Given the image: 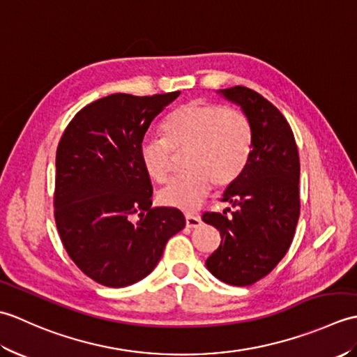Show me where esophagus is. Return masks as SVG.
Returning <instances> with one entry per match:
<instances>
[{"label":"esophagus","mask_w":357,"mask_h":357,"mask_svg":"<svg viewBox=\"0 0 357 357\" xmlns=\"http://www.w3.org/2000/svg\"><path fill=\"white\" fill-rule=\"evenodd\" d=\"M185 224H187L188 229H196V227L201 225V218L196 216V215L187 213L185 215Z\"/></svg>","instance_id":"obj_1"}]
</instances>
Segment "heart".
Returning <instances> with one entry per match:
<instances>
[{"label":"heart","instance_id":"b5f03b06","mask_svg":"<svg viewBox=\"0 0 357 357\" xmlns=\"http://www.w3.org/2000/svg\"><path fill=\"white\" fill-rule=\"evenodd\" d=\"M161 138L139 144L144 172L158 184L169 181L172 151L183 153V174L159 193L164 206L192 211L207 198L211 183L225 187L242 173L253 147L252 123L244 112L206 101L178 105L161 124Z\"/></svg>","mask_w":357,"mask_h":357}]
</instances>
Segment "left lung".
Masks as SVG:
<instances>
[{"mask_svg":"<svg viewBox=\"0 0 357 357\" xmlns=\"http://www.w3.org/2000/svg\"><path fill=\"white\" fill-rule=\"evenodd\" d=\"M221 93L252 123L253 147L245 169L224 192L231 216L202 215L222 238L206 265L222 282L247 287L267 276L291 245L301 211L299 153L290 124L262 95L244 86Z\"/></svg>","mask_w":357,"mask_h":357,"instance_id":"left-lung-1","label":"left lung"}]
</instances>
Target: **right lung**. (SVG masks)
Returning a JSON list of instances; mask_svg holds the SVG:
<instances>
[{"label":"right lung","mask_w":357,"mask_h":357,"mask_svg":"<svg viewBox=\"0 0 357 357\" xmlns=\"http://www.w3.org/2000/svg\"><path fill=\"white\" fill-rule=\"evenodd\" d=\"M178 96H104L73 116L58 144L53 207L59 238L77 267L104 287L150 275L167 241L185 227L178 208H151L153 187L139 161L151 121Z\"/></svg>","instance_id":"1"}]
</instances>
